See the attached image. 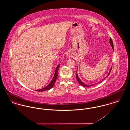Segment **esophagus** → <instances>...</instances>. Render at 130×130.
I'll return each mask as SVG.
<instances>
[{"label": "esophagus", "mask_w": 130, "mask_h": 130, "mask_svg": "<svg viewBox=\"0 0 130 130\" xmlns=\"http://www.w3.org/2000/svg\"><path fill=\"white\" fill-rule=\"evenodd\" d=\"M67 56H70V55L68 54H67Z\"/></svg>", "instance_id": "34e87169"}]
</instances>
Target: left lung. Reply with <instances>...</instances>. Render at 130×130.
I'll return each mask as SVG.
<instances>
[{"label":"left lung","instance_id":"obj_1","mask_svg":"<svg viewBox=\"0 0 130 130\" xmlns=\"http://www.w3.org/2000/svg\"><path fill=\"white\" fill-rule=\"evenodd\" d=\"M109 42H110V45H111V47H112V49H113V50H114V48H113V42H112V40H111V38H110ZM111 68H112V66H111V69H110V70L109 71V72L108 74V75L106 76V77H108V76H109V75L110 74V73H111ZM76 79H77V81L78 82V83H79L80 84L81 86H82L86 87H89L91 86H93V85H94V84H92V85H87V84H86L84 83H83V82L79 78V77H78V75H77V72H76ZM105 78H104V79H102V80H101L99 82V83H100V82H102V81L104 79H105Z\"/></svg>","mask_w":130,"mask_h":130}]
</instances>
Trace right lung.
Wrapping results in <instances>:
<instances>
[{
	"mask_svg": "<svg viewBox=\"0 0 130 130\" xmlns=\"http://www.w3.org/2000/svg\"><path fill=\"white\" fill-rule=\"evenodd\" d=\"M59 67V64L58 65V66H57V67L56 68V71H55V74L54 76L53 77V79L51 81V82L49 84L45 87H44L43 88H42L41 89H39V90H36V91H38V92H43V91H47V90H49L50 89H51V88H52L53 86L55 85V83L56 82V78H57V74H58V68Z\"/></svg>",
	"mask_w": 130,
	"mask_h": 130,
	"instance_id": "obj_1",
	"label": "right lung"
}]
</instances>
